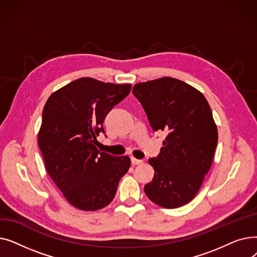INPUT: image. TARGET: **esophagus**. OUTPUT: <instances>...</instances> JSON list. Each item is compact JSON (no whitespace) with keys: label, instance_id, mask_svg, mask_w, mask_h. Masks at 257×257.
Returning a JSON list of instances; mask_svg holds the SVG:
<instances>
[{"label":"esophagus","instance_id":"esophagus-1","mask_svg":"<svg viewBox=\"0 0 257 257\" xmlns=\"http://www.w3.org/2000/svg\"><path fill=\"white\" fill-rule=\"evenodd\" d=\"M131 164H132L133 166H136V165H141V164H143V160H141V159H137V158H134V157H131Z\"/></svg>","mask_w":257,"mask_h":257}]
</instances>
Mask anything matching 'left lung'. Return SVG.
I'll return each mask as SVG.
<instances>
[{
  "label": "left lung",
  "mask_w": 257,
  "mask_h": 257,
  "mask_svg": "<svg viewBox=\"0 0 257 257\" xmlns=\"http://www.w3.org/2000/svg\"><path fill=\"white\" fill-rule=\"evenodd\" d=\"M154 131H165L160 153L150 158L155 173L144 190L152 202L177 208L192 201L208 173L218 144L210 106L195 87L164 77L133 86Z\"/></svg>",
  "instance_id": "left-lung-1"
}]
</instances>
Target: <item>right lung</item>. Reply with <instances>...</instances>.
Listing matches in <instances>:
<instances>
[{
  "label": "right lung",
  "instance_id": "obj_1",
  "mask_svg": "<svg viewBox=\"0 0 257 257\" xmlns=\"http://www.w3.org/2000/svg\"><path fill=\"white\" fill-rule=\"evenodd\" d=\"M130 90L131 84L80 78L53 92L44 107L39 149L50 177L76 208L107 206L130 168L128 156L100 152L96 146L105 116Z\"/></svg>",
  "mask_w": 257,
  "mask_h": 257
}]
</instances>
